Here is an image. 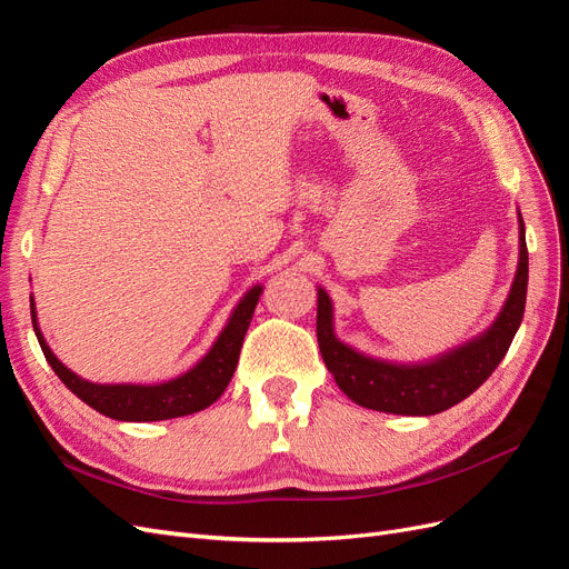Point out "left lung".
<instances>
[{"instance_id": "8db88e82", "label": "left lung", "mask_w": 569, "mask_h": 569, "mask_svg": "<svg viewBox=\"0 0 569 569\" xmlns=\"http://www.w3.org/2000/svg\"><path fill=\"white\" fill-rule=\"evenodd\" d=\"M520 258L515 280L501 313L485 332L435 358L399 363L375 358L349 347L335 332V306L330 295L318 287V343L327 370L335 375L337 387L358 406L393 412V416H437L489 380L508 353L515 332L525 316L529 256L525 242V220L518 211Z\"/></svg>"}]
</instances>
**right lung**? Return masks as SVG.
Wrapping results in <instances>:
<instances>
[{
	"label": "right lung",
	"mask_w": 569,
	"mask_h": 569,
	"mask_svg": "<svg viewBox=\"0 0 569 569\" xmlns=\"http://www.w3.org/2000/svg\"><path fill=\"white\" fill-rule=\"evenodd\" d=\"M261 291H263V284H253L251 289H247V295L232 308L226 327H222L220 335L211 343V349L182 375L157 385H134V382L99 385V382L84 380V377L76 375L71 368H66L54 356V351L49 349V343L38 322L36 299H30V316H32V327H36V335L47 363L80 401H84L90 408H94L97 412H101V416H107L111 420L157 422V420L192 416V412L209 408L220 399L234 375L239 349H242V341L249 330L253 308L258 303V297H261Z\"/></svg>",
	"instance_id": "1"
}]
</instances>
